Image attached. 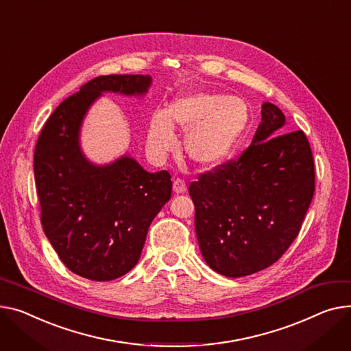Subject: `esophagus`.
Here are the masks:
<instances>
[{"label":"esophagus","instance_id":"34e87169","mask_svg":"<svg viewBox=\"0 0 351 351\" xmlns=\"http://www.w3.org/2000/svg\"><path fill=\"white\" fill-rule=\"evenodd\" d=\"M173 192L176 195H180V193L186 192V183L182 179H175L173 180Z\"/></svg>","mask_w":351,"mask_h":351}]
</instances>
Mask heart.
<instances>
[{"instance_id":"1","label":"heart","mask_w":351,"mask_h":351,"mask_svg":"<svg viewBox=\"0 0 351 351\" xmlns=\"http://www.w3.org/2000/svg\"><path fill=\"white\" fill-rule=\"evenodd\" d=\"M250 123L248 104L240 97L193 91L176 97L165 111L152 112L147 148L155 159H165L176 147L173 130L186 134L184 152L202 168L224 162Z\"/></svg>"}]
</instances>
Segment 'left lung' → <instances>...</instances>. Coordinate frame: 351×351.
Returning a JSON list of instances; mask_svg holds the SVG:
<instances>
[{
  "instance_id": "1",
  "label": "left lung",
  "mask_w": 351,
  "mask_h": 351,
  "mask_svg": "<svg viewBox=\"0 0 351 351\" xmlns=\"http://www.w3.org/2000/svg\"><path fill=\"white\" fill-rule=\"evenodd\" d=\"M261 114L243 155L189 186L203 258L228 278L255 274L281 258L315 193L306 135L285 132V115L272 103L265 101Z\"/></svg>"
}]
</instances>
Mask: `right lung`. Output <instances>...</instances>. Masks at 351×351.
<instances>
[{"label": "right lung", "mask_w": 351, "mask_h": 351, "mask_svg": "<svg viewBox=\"0 0 351 351\" xmlns=\"http://www.w3.org/2000/svg\"><path fill=\"white\" fill-rule=\"evenodd\" d=\"M151 86L149 75L93 79L59 104L38 138L34 172L45 236L70 271L91 281H111L136 265L172 182L167 171L151 173L130 155L91 162L82 125L104 93L143 97Z\"/></svg>", "instance_id": "obj_1"}]
</instances>
